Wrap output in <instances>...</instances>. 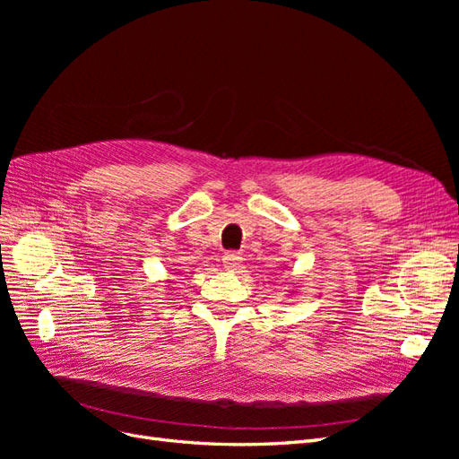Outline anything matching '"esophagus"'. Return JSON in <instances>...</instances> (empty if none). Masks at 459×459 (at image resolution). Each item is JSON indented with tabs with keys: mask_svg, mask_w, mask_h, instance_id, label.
<instances>
[{
	"mask_svg": "<svg viewBox=\"0 0 459 459\" xmlns=\"http://www.w3.org/2000/svg\"><path fill=\"white\" fill-rule=\"evenodd\" d=\"M241 260H243V258H241L239 253H226L224 258H221V262H224V268H226V270H238Z\"/></svg>",
	"mask_w": 459,
	"mask_h": 459,
	"instance_id": "1",
	"label": "esophagus"
}]
</instances>
